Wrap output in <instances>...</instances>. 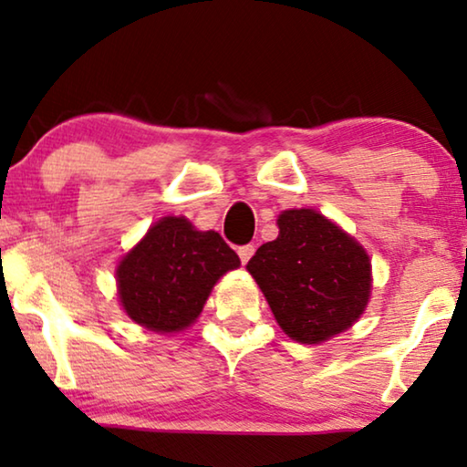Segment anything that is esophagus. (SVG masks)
I'll return each mask as SVG.
<instances>
[{
	"label": "esophagus",
	"instance_id": "obj_1",
	"mask_svg": "<svg viewBox=\"0 0 467 467\" xmlns=\"http://www.w3.org/2000/svg\"><path fill=\"white\" fill-rule=\"evenodd\" d=\"M254 252H255V247L252 245V243H249V245H241L239 249H236V254H239V258H241L243 265H247V260L252 258Z\"/></svg>",
	"mask_w": 467,
	"mask_h": 467
}]
</instances>
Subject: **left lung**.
Wrapping results in <instances>:
<instances>
[{"label":"left lung","instance_id":"left-lung-1","mask_svg":"<svg viewBox=\"0 0 467 467\" xmlns=\"http://www.w3.org/2000/svg\"><path fill=\"white\" fill-rule=\"evenodd\" d=\"M277 224V239L247 262L277 324L308 345L347 330L370 296L368 254L313 209L284 212Z\"/></svg>","mask_w":467,"mask_h":467}]
</instances>
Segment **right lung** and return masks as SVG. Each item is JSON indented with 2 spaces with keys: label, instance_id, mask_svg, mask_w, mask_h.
<instances>
[{
  "label": "right lung",
  "instance_id": "1",
  "mask_svg": "<svg viewBox=\"0 0 467 467\" xmlns=\"http://www.w3.org/2000/svg\"><path fill=\"white\" fill-rule=\"evenodd\" d=\"M241 265L218 233H199L183 218H162L118 266L124 311L154 332L192 324L222 275Z\"/></svg>",
  "mask_w": 467,
  "mask_h": 467
}]
</instances>
